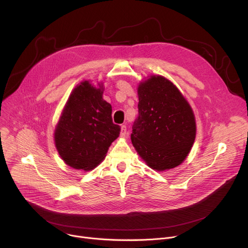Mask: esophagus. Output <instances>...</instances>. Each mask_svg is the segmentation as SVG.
<instances>
[{
	"instance_id": "34e87169",
	"label": "esophagus",
	"mask_w": 248,
	"mask_h": 248,
	"mask_svg": "<svg viewBox=\"0 0 248 248\" xmlns=\"http://www.w3.org/2000/svg\"><path fill=\"white\" fill-rule=\"evenodd\" d=\"M126 134H127L126 126H125V125H122V126H121V136H122V137H124V136H126Z\"/></svg>"
}]
</instances>
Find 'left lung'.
<instances>
[{
	"label": "left lung",
	"instance_id": "1",
	"mask_svg": "<svg viewBox=\"0 0 248 248\" xmlns=\"http://www.w3.org/2000/svg\"><path fill=\"white\" fill-rule=\"evenodd\" d=\"M138 118L131 142L151 169L164 171L181 165L194 143L196 123L189 103L171 81L151 76L137 88Z\"/></svg>",
	"mask_w": 248,
	"mask_h": 248
}]
</instances>
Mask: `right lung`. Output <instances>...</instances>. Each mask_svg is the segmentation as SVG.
Instances as JSON below:
<instances>
[{
  "instance_id": "add662e5",
  "label": "right lung",
  "mask_w": 248,
  "mask_h": 248,
  "mask_svg": "<svg viewBox=\"0 0 248 248\" xmlns=\"http://www.w3.org/2000/svg\"><path fill=\"white\" fill-rule=\"evenodd\" d=\"M104 86L84 80L70 93L56 125L54 140L62 161L90 170L106 157L121 126L112 120V106L103 99Z\"/></svg>"
}]
</instances>
